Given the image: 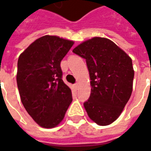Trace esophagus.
I'll use <instances>...</instances> for the list:
<instances>
[{
  "label": "esophagus",
  "mask_w": 151,
  "mask_h": 151,
  "mask_svg": "<svg viewBox=\"0 0 151 151\" xmlns=\"http://www.w3.org/2000/svg\"><path fill=\"white\" fill-rule=\"evenodd\" d=\"M74 86H75L76 89H78L79 87V83L78 82H76L75 84H74Z\"/></svg>",
  "instance_id": "1"
}]
</instances>
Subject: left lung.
I'll return each instance as SVG.
<instances>
[{
  "label": "left lung",
  "mask_w": 151,
  "mask_h": 151,
  "mask_svg": "<svg viewBox=\"0 0 151 151\" xmlns=\"http://www.w3.org/2000/svg\"><path fill=\"white\" fill-rule=\"evenodd\" d=\"M86 60L91 92L84 107L99 125H108L119 117L129 101L134 71L132 59L108 39L94 37L73 50Z\"/></svg>",
  "instance_id": "left-lung-1"
}]
</instances>
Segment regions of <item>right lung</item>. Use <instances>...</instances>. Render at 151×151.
<instances>
[{
  "instance_id": "obj_1",
  "label": "right lung",
  "mask_w": 151,
  "mask_h": 151,
  "mask_svg": "<svg viewBox=\"0 0 151 151\" xmlns=\"http://www.w3.org/2000/svg\"><path fill=\"white\" fill-rule=\"evenodd\" d=\"M73 42L44 35L19 56L17 84L28 114L43 128H54L65 117L73 100L72 92L62 80L60 61Z\"/></svg>"
}]
</instances>
